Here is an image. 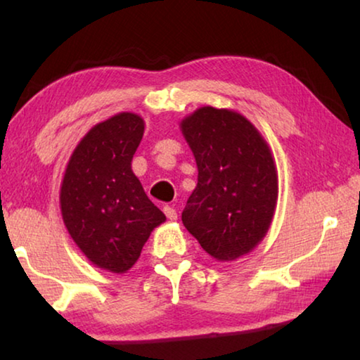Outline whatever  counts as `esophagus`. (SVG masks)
Returning a JSON list of instances; mask_svg holds the SVG:
<instances>
[{"mask_svg":"<svg viewBox=\"0 0 360 360\" xmlns=\"http://www.w3.org/2000/svg\"><path fill=\"white\" fill-rule=\"evenodd\" d=\"M163 212H165V216L169 219V221H176V219H178V212H176V210L172 208V206H165V208H163Z\"/></svg>","mask_w":360,"mask_h":360,"instance_id":"obj_1","label":"esophagus"}]
</instances>
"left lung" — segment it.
<instances>
[{"instance_id": "left-lung-1", "label": "left lung", "mask_w": 360, "mask_h": 360, "mask_svg": "<svg viewBox=\"0 0 360 360\" xmlns=\"http://www.w3.org/2000/svg\"><path fill=\"white\" fill-rule=\"evenodd\" d=\"M179 127L198 168L182 224L211 257L240 259L264 240L275 216L271 150L251 122L231 109L198 108Z\"/></svg>"}]
</instances>
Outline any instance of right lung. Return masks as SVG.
Instances as JSON below:
<instances>
[{"mask_svg":"<svg viewBox=\"0 0 360 360\" xmlns=\"http://www.w3.org/2000/svg\"><path fill=\"white\" fill-rule=\"evenodd\" d=\"M144 120L119 112L94 125L72 150L60 187V210L72 241L95 266L127 273L150 231L167 221L131 169Z\"/></svg>","mask_w":360,"mask_h":360,"instance_id":"add662e5","label":"right lung"}]
</instances>
